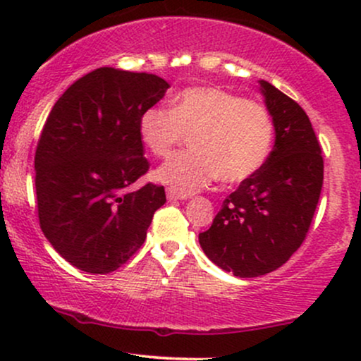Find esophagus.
<instances>
[{"mask_svg":"<svg viewBox=\"0 0 361 361\" xmlns=\"http://www.w3.org/2000/svg\"><path fill=\"white\" fill-rule=\"evenodd\" d=\"M166 197H168V200H185V198H188V195L176 192L175 188H168L166 190Z\"/></svg>","mask_w":361,"mask_h":361,"instance_id":"esophagus-1","label":"esophagus"}]
</instances>
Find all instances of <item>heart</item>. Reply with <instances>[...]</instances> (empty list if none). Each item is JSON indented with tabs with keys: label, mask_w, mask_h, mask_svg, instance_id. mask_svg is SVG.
<instances>
[{
	"label": "heart",
	"mask_w": 361,
	"mask_h": 361,
	"mask_svg": "<svg viewBox=\"0 0 361 361\" xmlns=\"http://www.w3.org/2000/svg\"><path fill=\"white\" fill-rule=\"evenodd\" d=\"M190 134L188 151L173 154L156 176L181 193H193L221 178L241 183L270 157L275 126L258 102L219 86H190L173 98L171 109L149 106L139 118V137L151 154L168 156Z\"/></svg>",
	"instance_id": "obj_1"
}]
</instances>
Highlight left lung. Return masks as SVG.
Instances as JSON below:
<instances>
[{
	"mask_svg": "<svg viewBox=\"0 0 361 361\" xmlns=\"http://www.w3.org/2000/svg\"><path fill=\"white\" fill-rule=\"evenodd\" d=\"M275 126V147L264 166L224 200L212 226L198 234L217 267L251 279L270 273L305 241L321 197L324 161L302 106L259 81Z\"/></svg>",
	"mask_w": 361,
	"mask_h": 361,
	"instance_id": "8db88e82",
	"label": "left lung"
}]
</instances>
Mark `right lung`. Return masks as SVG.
Wrapping results in <instances>:
<instances>
[{
    "mask_svg": "<svg viewBox=\"0 0 361 361\" xmlns=\"http://www.w3.org/2000/svg\"><path fill=\"white\" fill-rule=\"evenodd\" d=\"M169 85L149 73L94 69L64 91L37 142L40 229L78 270L105 275L140 250L164 186H130L149 171L139 118Z\"/></svg>",
    "mask_w": 361,
    "mask_h": 361,
    "instance_id": "add662e5",
    "label": "right lung"
}]
</instances>
